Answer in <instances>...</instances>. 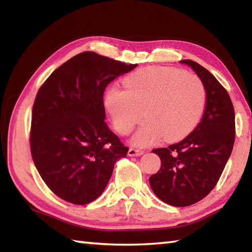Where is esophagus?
Returning a JSON list of instances; mask_svg holds the SVG:
<instances>
[{"label": "esophagus", "instance_id": "esophagus-1", "mask_svg": "<svg viewBox=\"0 0 252 252\" xmlns=\"http://www.w3.org/2000/svg\"><path fill=\"white\" fill-rule=\"evenodd\" d=\"M144 154V151H141V149H136V148H130L129 152H127V155L131 157H136V156H141V155Z\"/></svg>", "mask_w": 252, "mask_h": 252}]
</instances>
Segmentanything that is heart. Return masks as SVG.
Returning a JSON list of instances; mask_svg holds the SVG:
<instances>
[{
	"instance_id": "1",
	"label": "heart",
	"mask_w": 252,
	"mask_h": 252,
	"mask_svg": "<svg viewBox=\"0 0 252 252\" xmlns=\"http://www.w3.org/2000/svg\"><path fill=\"white\" fill-rule=\"evenodd\" d=\"M125 90L107 89L105 106L112 125L127 135L140 123L133 137L136 146L161 140L179 141L198 125L205 110L206 88L194 73L171 67H146L123 79Z\"/></svg>"
}]
</instances>
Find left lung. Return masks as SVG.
I'll return each instance as SVG.
<instances>
[{
    "instance_id": "8db88e82",
    "label": "left lung",
    "mask_w": 252,
    "mask_h": 252,
    "mask_svg": "<svg viewBox=\"0 0 252 252\" xmlns=\"http://www.w3.org/2000/svg\"><path fill=\"white\" fill-rule=\"evenodd\" d=\"M206 88V107L200 122L180 143L154 149L161 160L149 178L153 191L168 205L187 207L203 199L223 172L235 142V111L231 97L212 73L184 60Z\"/></svg>"
}]
</instances>
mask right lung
Wrapping results in <instances>:
<instances>
[{
	"instance_id": "right-lung-1",
	"label": "right lung",
	"mask_w": 252,
	"mask_h": 252,
	"mask_svg": "<svg viewBox=\"0 0 252 252\" xmlns=\"http://www.w3.org/2000/svg\"><path fill=\"white\" fill-rule=\"evenodd\" d=\"M137 65L83 52L41 85L31 115L30 149L47 187L73 205H87L108 184L129 147L105 123L107 85Z\"/></svg>"
}]
</instances>
